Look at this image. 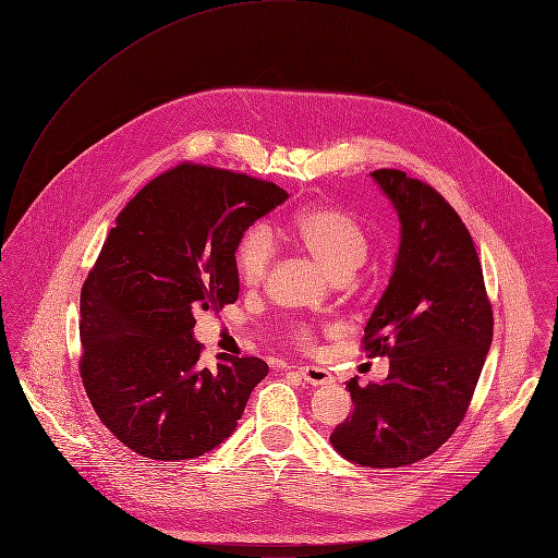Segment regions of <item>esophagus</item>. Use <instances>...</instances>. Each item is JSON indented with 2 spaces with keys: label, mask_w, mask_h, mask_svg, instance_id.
I'll return each instance as SVG.
<instances>
[{
  "label": "esophagus",
  "mask_w": 558,
  "mask_h": 558,
  "mask_svg": "<svg viewBox=\"0 0 558 558\" xmlns=\"http://www.w3.org/2000/svg\"><path fill=\"white\" fill-rule=\"evenodd\" d=\"M298 375L308 386H328V384H332V375L322 365H302V367H298Z\"/></svg>",
  "instance_id": "34e87169"
}]
</instances>
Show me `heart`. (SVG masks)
I'll list each match as a JSON object with an SVG mask.
<instances>
[{
	"label": "heart",
	"instance_id": "b5f03b06",
	"mask_svg": "<svg viewBox=\"0 0 558 558\" xmlns=\"http://www.w3.org/2000/svg\"><path fill=\"white\" fill-rule=\"evenodd\" d=\"M274 239H284L308 254L332 278L352 276L367 258L369 243L363 230L348 215L313 206L298 213L287 228H250L234 252V267L241 284L258 287L269 274L274 260ZM287 335L293 343L308 348L313 328L306 324L289 326Z\"/></svg>",
	"mask_w": 558,
	"mask_h": 558
}]
</instances>
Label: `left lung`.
<instances>
[{"mask_svg": "<svg viewBox=\"0 0 558 558\" xmlns=\"http://www.w3.org/2000/svg\"><path fill=\"white\" fill-rule=\"evenodd\" d=\"M401 219L390 284L361 350L390 359L381 384H345L352 416L330 434L350 462L397 469L440 449L471 405L493 339V306L473 239L429 183L397 168L373 172Z\"/></svg>", "mask_w": 558, "mask_h": 558, "instance_id": "obj_1", "label": "left lung"}]
</instances>
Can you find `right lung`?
<instances>
[{"label":"right lung","instance_id":"add662e5","mask_svg":"<svg viewBox=\"0 0 558 558\" xmlns=\"http://www.w3.org/2000/svg\"><path fill=\"white\" fill-rule=\"evenodd\" d=\"M289 199L280 185L181 161L124 206L81 289V379L102 425L131 451L177 462L234 429L269 367L219 354L208 369L197 311L239 298L245 230Z\"/></svg>","mask_w":558,"mask_h":558}]
</instances>
